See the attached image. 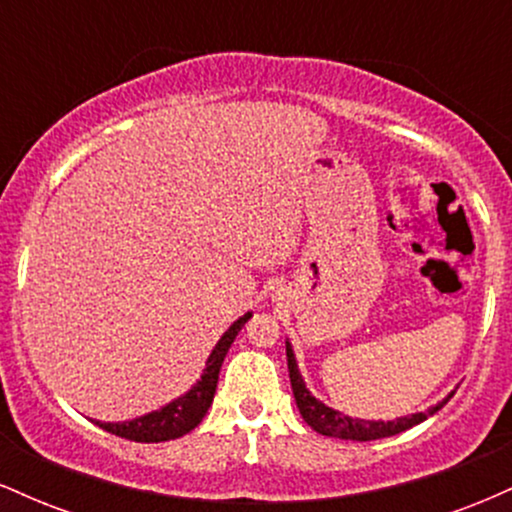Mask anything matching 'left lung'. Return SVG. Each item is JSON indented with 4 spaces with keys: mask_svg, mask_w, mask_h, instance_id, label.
<instances>
[{
    "mask_svg": "<svg viewBox=\"0 0 512 512\" xmlns=\"http://www.w3.org/2000/svg\"><path fill=\"white\" fill-rule=\"evenodd\" d=\"M286 361H289V378H291V390L293 397H296L298 411L305 419L313 431L322 433V436H330V438H342V440H378V438H390L397 436V433L407 431V428L421 424L426 421L428 416L436 414L438 409H443L445 404L450 402V397L455 395V390L450 392L443 402H438L436 407L426 409V411H416V414L409 416H397L392 421H366V419H354V416H346L342 411L327 407L325 402H320L313 392L305 387V380L298 370L296 363V354H293V346L291 342H286Z\"/></svg>",
    "mask_w": 512,
    "mask_h": 512,
    "instance_id": "8db88e82",
    "label": "left lung"
}]
</instances>
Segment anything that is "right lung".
Returning a JSON list of instances; mask_svg holds the SVG:
<instances>
[{"mask_svg":"<svg viewBox=\"0 0 512 512\" xmlns=\"http://www.w3.org/2000/svg\"><path fill=\"white\" fill-rule=\"evenodd\" d=\"M252 317V313H245L243 317H238L223 337L216 342L214 349L207 358V366L202 370V378L197 380L185 395H180L173 402H168L166 407L149 411V414L137 416V419L129 421H93L96 426H101L103 431L115 433V436L134 440V443H163V440H173L185 436L195 428L199 421L204 419L211 402H214L216 395V383H219V370L223 358H226L228 349H231L233 339L238 337V332L243 330L245 322Z\"/></svg>","mask_w":512,"mask_h":512,"instance_id":"right-lung-1","label":"right lung"}]
</instances>
